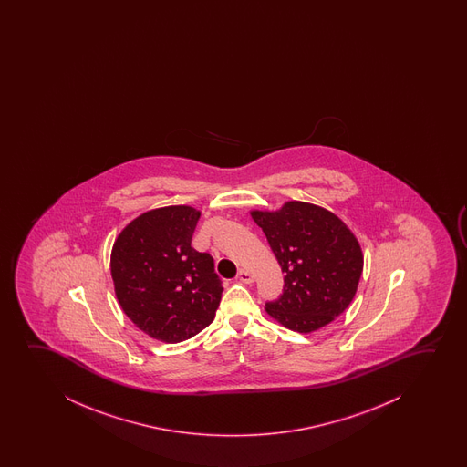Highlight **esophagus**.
Returning <instances> with one entry per match:
<instances>
[{"label":"esophagus","instance_id":"esophagus-1","mask_svg":"<svg viewBox=\"0 0 467 467\" xmlns=\"http://www.w3.org/2000/svg\"><path fill=\"white\" fill-rule=\"evenodd\" d=\"M237 281L244 282V284H252V282H254V275H250L249 271L241 269V271L237 273Z\"/></svg>","mask_w":467,"mask_h":467}]
</instances>
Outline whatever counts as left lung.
Returning <instances> with one entry per match:
<instances>
[{
    "instance_id": "1",
    "label": "left lung",
    "mask_w": 467,
    "mask_h": 467,
    "mask_svg": "<svg viewBox=\"0 0 467 467\" xmlns=\"http://www.w3.org/2000/svg\"><path fill=\"white\" fill-rule=\"evenodd\" d=\"M284 273V292L266 313L294 332L309 333L345 313L364 269L352 231L319 205L288 201L279 211H252Z\"/></svg>"
}]
</instances>
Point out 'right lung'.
Returning a JSON list of instances; mask_svg holds the SVG:
<instances>
[{
    "mask_svg": "<svg viewBox=\"0 0 467 467\" xmlns=\"http://www.w3.org/2000/svg\"><path fill=\"white\" fill-rule=\"evenodd\" d=\"M201 212L167 205L145 212L116 237L111 277L129 319L151 338L180 343L215 317L222 281L213 258L192 247Z\"/></svg>",
    "mask_w": 467,
    "mask_h": 467,
    "instance_id": "right-lung-1",
    "label": "right lung"
}]
</instances>
